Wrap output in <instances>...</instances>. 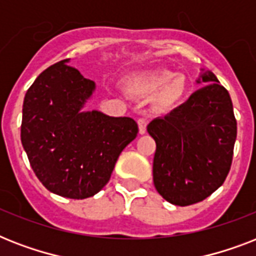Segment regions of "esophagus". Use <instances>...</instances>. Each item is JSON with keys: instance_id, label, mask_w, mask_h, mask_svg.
Listing matches in <instances>:
<instances>
[{"instance_id": "34e87169", "label": "esophagus", "mask_w": 256, "mask_h": 256, "mask_svg": "<svg viewBox=\"0 0 256 256\" xmlns=\"http://www.w3.org/2000/svg\"><path fill=\"white\" fill-rule=\"evenodd\" d=\"M138 128H140V134H144L146 128H148V120H144V118H140L138 120Z\"/></svg>"}]
</instances>
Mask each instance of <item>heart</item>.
<instances>
[{
    "instance_id": "1",
    "label": "heart",
    "mask_w": 256,
    "mask_h": 256,
    "mask_svg": "<svg viewBox=\"0 0 256 256\" xmlns=\"http://www.w3.org/2000/svg\"><path fill=\"white\" fill-rule=\"evenodd\" d=\"M128 88L136 96L156 94V104L168 108L180 102L186 92V80L168 69L148 70L134 76Z\"/></svg>"
}]
</instances>
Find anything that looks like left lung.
<instances>
[{"mask_svg": "<svg viewBox=\"0 0 256 256\" xmlns=\"http://www.w3.org/2000/svg\"><path fill=\"white\" fill-rule=\"evenodd\" d=\"M196 84L204 85L148 126L156 144L154 186L175 206L194 204L218 190L234 154L236 120L230 94L208 70L202 69Z\"/></svg>", "mask_w": 256, "mask_h": 256, "instance_id": "1", "label": "left lung"}]
</instances>
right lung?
<instances>
[{
	"instance_id": "add662e5",
	"label": "right lung",
	"mask_w": 256,
	"mask_h": 256,
	"mask_svg": "<svg viewBox=\"0 0 256 256\" xmlns=\"http://www.w3.org/2000/svg\"><path fill=\"white\" fill-rule=\"evenodd\" d=\"M64 60L42 72L26 92L21 142L40 182L70 199L96 195L118 156L138 134L128 116L84 112L96 84Z\"/></svg>"
}]
</instances>
